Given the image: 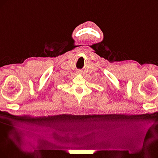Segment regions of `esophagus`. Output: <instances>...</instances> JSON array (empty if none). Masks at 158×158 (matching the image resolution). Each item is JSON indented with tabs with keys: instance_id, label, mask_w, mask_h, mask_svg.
Returning a JSON list of instances; mask_svg holds the SVG:
<instances>
[{
	"instance_id": "1",
	"label": "esophagus",
	"mask_w": 158,
	"mask_h": 158,
	"mask_svg": "<svg viewBox=\"0 0 158 158\" xmlns=\"http://www.w3.org/2000/svg\"><path fill=\"white\" fill-rule=\"evenodd\" d=\"M80 71H78V73H80Z\"/></svg>"
}]
</instances>
